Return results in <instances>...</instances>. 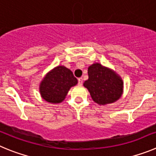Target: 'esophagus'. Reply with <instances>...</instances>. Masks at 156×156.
<instances>
[{
    "instance_id": "esophagus-1",
    "label": "esophagus",
    "mask_w": 156,
    "mask_h": 156,
    "mask_svg": "<svg viewBox=\"0 0 156 156\" xmlns=\"http://www.w3.org/2000/svg\"><path fill=\"white\" fill-rule=\"evenodd\" d=\"M78 85H82V83H83V78H79L78 79Z\"/></svg>"
}]
</instances>
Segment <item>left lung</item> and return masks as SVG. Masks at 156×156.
Masks as SVG:
<instances>
[{"mask_svg": "<svg viewBox=\"0 0 156 156\" xmlns=\"http://www.w3.org/2000/svg\"><path fill=\"white\" fill-rule=\"evenodd\" d=\"M88 79L84 82L93 101L99 105L113 103L121 97L123 82L113 70L99 63L88 68Z\"/></svg>", "mask_w": 156, "mask_h": 156, "instance_id": "left-lung-1", "label": "left lung"}]
</instances>
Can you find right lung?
<instances>
[{
    "label": "right lung",
    "instance_id": "add662e5",
    "mask_svg": "<svg viewBox=\"0 0 156 156\" xmlns=\"http://www.w3.org/2000/svg\"><path fill=\"white\" fill-rule=\"evenodd\" d=\"M78 84L72 71L64 66H57L49 71L40 85L42 98L50 103H60L64 100L68 91Z\"/></svg>",
    "mask_w": 156,
    "mask_h": 156
}]
</instances>
